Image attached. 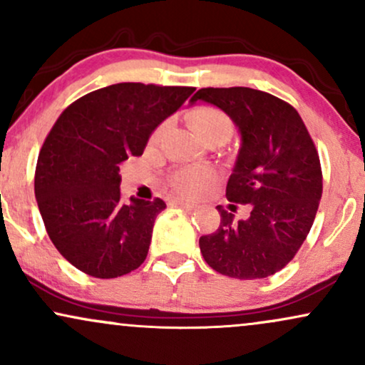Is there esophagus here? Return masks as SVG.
Returning a JSON list of instances; mask_svg holds the SVG:
<instances>
[{
    "instance_id": "34e87169",
    "label": "esophagus",
    "mask_w": 365,
    "mask_h": 365,
    "mask_svg": "<svg viewBox=\"0 0 365 365\" xmlns=\"http://www.w3.org/2000/svg\"><path fill=\"white\" fill-rule=\"evenodd\" d=\"M175 205H180V207H185V209H194L197 207V202L192 200V199H185V197H173L171 199Z\"/></svg>"
}]
</instances>
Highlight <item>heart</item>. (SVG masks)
I'll list each match as a JSON object with an SVG mask.
<instances>
[{"label":"heart","mask_w":365,"mask_h":365,"mask_svg":"<svg viewBox=\"0 0 365 365\" xmlns=\"http://www.w3.org/2000/svg\"><path fill=\"white\" fill-rule=\"evenodd\" d=\"M166 122L156 129L153 138L160 139L166 130ZM194 125L202 139H207L210 135L219 133H231V120L225 112L212 107H204L194 112ZM209 177L207 171L199 168H182L175 173V185L183 192H194L202 185L205 178Z\"/></svg>","instance_id":"heart-1"}]
</instances>
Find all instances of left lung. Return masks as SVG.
I'll list each match as a JSON object with an SVG mask.
<instances>
[{
    "instance_id": "8db88e82",
    "label": "left lung",
    "mask_w": 365,
    "mask_h": 365,
    "mask_svg": "<svg viewBox=\"0 0 365 365\" xmlns=\"http://www.w3.org/2000/svg\"><path fill=\"white\" fill-rule=\"evenodd\" d=\"M221 108L240 133L227 200L250 204L247 219L217 207L221 225L199 240L219 274L265 279L282 270L304 243L323 192L319 156L297 110L253 88H202L190 98Z\"/></svg>"
}]
</instances>
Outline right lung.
Listing matches in <instances>:
<instances>
[{
    "mask_svg": "<svg viewBox=\"0 0 365 365\" xmlns=\"http://www.w3.org/2000/svg\"><path fill=\"white\" fill-rule=\"evenodd\" d=\"M194 91L117 83L81 96L56 120L38 153L35 199L51 241L78 270L115 279L146 260L166 204L122 202L118 165L143 155L156 127Z\"/></svg>",
    "mask_w": 365,
    "mask_h": 365,
    "instance_id": "right-lung-1",
    "label": "right lung"
}]
</instances>
